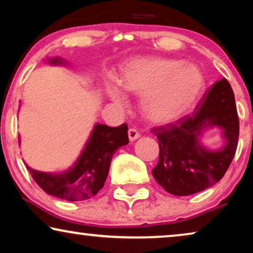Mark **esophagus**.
<instances>
[{
	"mask_svg": "<svg viewBox=\"0 0 253 253\" xmlns=\"http://www.w3.org/2000/svg\"><path fill=\"white\" fill-rule=\"evenodd\" d=\"M127 134H129V139L131 141L136 140V139H138V138L140 137L139 132H138L136 129H133V127H131V129H129V131H127Z\"/></svg>",
	"mask_w": 253,
	"mask_h": 253,
	"instance_id": "esophagus-1",
	"label": "esophagus"
}]
</instances>
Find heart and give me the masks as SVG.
Returning a JSON list of instances; mask_svg holds the SVG:
<instances>
[{"label":"heart","mask_w":253,"mask_h":253,"mask_svg":"<svg viewBox=\"0 0 253 253\" xmlns=\"http://www.w3.org/2000/svg\"><path fill=\"white\" fill-rule=\"evenodd\" d=\"M120 84L127 92L143 96L141 108L148 120L168 123L188 113L205 88L199 68L171 58H137L126 63ZM114 102L123 105L126 96L116 86H108Z\"/></svg>","instance_id":"1"}]
</instances>
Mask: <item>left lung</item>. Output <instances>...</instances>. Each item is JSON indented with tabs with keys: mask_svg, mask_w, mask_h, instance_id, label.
Wrapping results in <instances>:
<instances>
[{
	"mask_svg": "<svg viewBox=\"0 0 253 253\" xmlns=\"http://www.w3.org/2000/svg\"><path fill=\"white\" fill-rule=\"evenodd\" d=\"M223 129L225 146L210 151L202 146L205 130ZM160 154L152 174L166 191L175 196L200 192L219 182L233 161L240 122L233 88L226 78L214 83L196 106L192 115L154 127Z\"/></svg>",
	"mask_w": 253,
	"mask_h": 253,
	"instance_id": "obj_1",
	"label": "left lung"
}]
</instances>
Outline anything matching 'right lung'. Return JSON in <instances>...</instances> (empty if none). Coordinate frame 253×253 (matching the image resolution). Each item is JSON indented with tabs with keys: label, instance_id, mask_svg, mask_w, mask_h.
Here are the masks:
<instances>
[{
	"label": "right lung",
	"instance_id": "1",
	"mask_svg": "<svg viewBox=\"0 0 253 253\" xmlns=\"http://www.w3.org/2000/svg\"><path fill=\"white\" fill-rule=\"evenodd\" d=\"M49 63L63 64V61L51 58ZM127 143V124L112 127L98 123L74 167L61 174L34 170L27 165L26 168L37 184L48 195L69 202L86 200L103 188L113 155Z\"/></svg>",
	"mask_w": 253,
	"mask_h": 253
}]
</instances>
